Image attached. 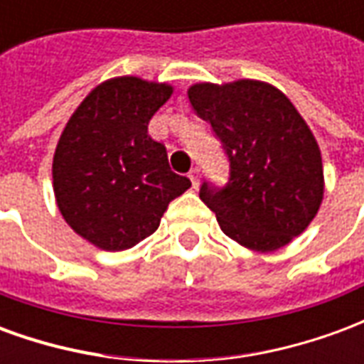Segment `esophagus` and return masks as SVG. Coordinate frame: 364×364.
Listing matches in <instances>:
<instances>
[{
  "mask_svg": "<svg viewBox=\"0 0 364 364\" xmlns=\"http://www.w3.org/2000/svg\"><path fill=\"white\" fill-rule=\"evenodd\" d=\"M189 179L191 183H193V187H197L198 181H200V169H198V167H193V169H191Z\"/></svg>",
  "mask_w": 364,
  "mask_h": 364,
  "instance_id": "esophagus-1",
  "label": "esophagus"
}]
</instances>
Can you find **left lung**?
Masks as SVG:
<instances>
[{
    "label": "left lung",
    "instance_id": "1",
    "mask_svg": "<svg viewBox=\"0 0 364 364\" xmlns=\"http://www.w3.org/2000/svg\"><path fill=\"white\" fill-rule=\"evenodd\" d=\"M187 95L228 158V183L205 181L198 193L222 232L261 253L300 236L321 205L323 169L318 142L294 105L255 80L197 83Z\"/></svg>",
    "mask_w": 364,
    "mask_h": 364
}]
</instances>
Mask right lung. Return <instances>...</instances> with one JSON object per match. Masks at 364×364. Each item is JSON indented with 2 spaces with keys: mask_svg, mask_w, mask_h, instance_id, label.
<instances>
[{
  "mask_svg": "<svg viewBox=\"0 0 364 364\" xmlns=\"http://www.w3.org/2000/svg\"><path fill=\"white\" fill-rule=\"evenodd\" d=\"M173 90L140 77L97 85L60 136L52 179L64 220L90 244L122 252L159 226L167 205L191 187L171 171L148 122Z\"/></svg>",
  "mask_w": 364,
  "mask_h": 364,
  "instance_id": "obj_1",
  "label": "right lung"
}]
</instances>
